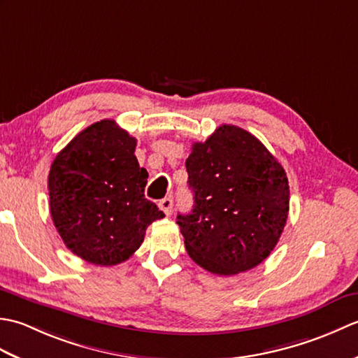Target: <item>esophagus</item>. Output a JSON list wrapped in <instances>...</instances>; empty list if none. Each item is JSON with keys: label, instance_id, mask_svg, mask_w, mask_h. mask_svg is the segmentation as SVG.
<instances>
[{"label": "esophagus", "instance_id": "34e87169", "mask_svg": "<svg viewBox=\"0 0 358 358\" xmlns=\"http://www.w3.org/2000/svg\"><path fill=\"white\" fill-rule=\"evenodd\" d=\"M158 208L164 212L166 217H169V215L172 214V208H173L172 199H163V200H159Z\"/></svg>", "mask_w": 358, "mask_h": 358}]
</instances>
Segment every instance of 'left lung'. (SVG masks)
I'll return each instance as SVG.
<instances>
[{"mask_svg":"<svg viewBox=\"0 0 358 358\" xmlns=\"http://www.w3.org/2000/svg\"><path fill=\"white\" fill-rule=\"evenodd\" d=\"M194 209L177 215L189 257L217 275L260 264L289 212L286 172L264 144L232 124L195 143L186 159Z\"/></svg>","mask_w":358,"mask_h":358,"instance_id":"1","label":"left lung"}]
</instances>
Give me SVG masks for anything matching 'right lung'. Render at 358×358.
<instances>
[{
	"label": "right lung",
	"instance_id": "add662e5",
	"mask_svg": "<svg viewBox=\"0 0 358 358\" xmlns=\"http://www.w3.org/2000/svg\"><path fill=\"white\" fill-rule=\"evenodd\" d=\"M136 140L113 120L81 131L53 159L50 215L71 252L113 266L141 246L148 226L164 214L144 196L148 171L134 155Z\"/></svg>",
	"mask_w": 358,
	"mask_h": 358
}]
</instances>
